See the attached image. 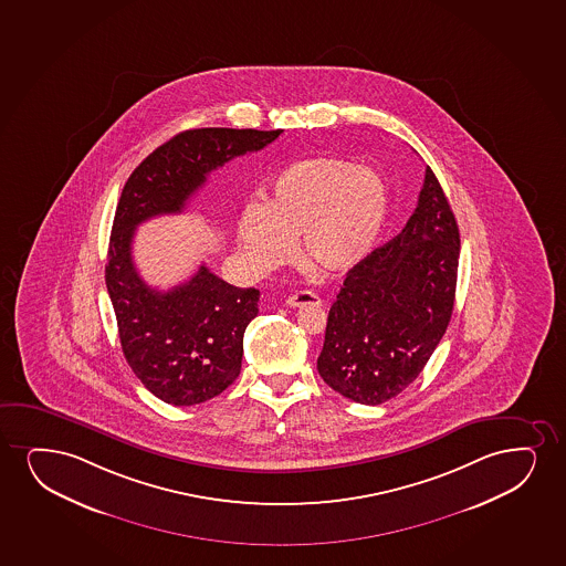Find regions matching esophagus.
I'll return each instance as SVG.
<instances>
[{"mask_svg":"<svg viewBox=\"0 0 566 566\" xmlns=\"http://www.w3.org/2000/svg\"><path fill=\"white\" fill-rule=\"evenodd\" d=\"M286 304H289L291 308H304V306H310V304L319 306L322 298H319L317 294L312 293V291H296V293L289 296Z\"/></svg>","mask_w":566,"mask_h":566,"instance_id":"34e87169","label":"esophagus"}]
</instances>
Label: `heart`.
<instances>
[{"mask_svg":"<svg viewBox=\"0 0 566 566\" xmlns=\"http://www.w3.org/2000/svg\"><path fill=\"white\" fill-rule=\"evenodd\" d=\"M388 210L379 174L346 158H304L273 176L264 205L243 208L237 241L258 272L286 264L298 239L310 270L346 273L371 254Z\"/></svg>","mask_w":566,"mask_h":566,"instance_id":"obj_1","label":"heart"}]
</instances>
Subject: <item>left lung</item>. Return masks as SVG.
<instances>
[{
    "label": "left lung",
    "mask_w": 566,
    "mask_h": 566,
    "mask_svg": "<svg viewBox=\"0 0 566 566\" xmlns=\"http://www.w3.org/2000/svg\"><path fill=\"white\" fill-rule=\"evenodd\" d=\"M459 228L427 166L416 212L346 273L317 371L344 398L379 406L419 377L444 337L458 285Z\"/></svg>",
    "instance_id": "1"
}]
</instances>
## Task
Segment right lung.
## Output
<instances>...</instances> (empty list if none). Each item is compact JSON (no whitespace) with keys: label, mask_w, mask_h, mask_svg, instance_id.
Wrapping results in <instances>:
<instances>
[{"label":"right lung","mask_w":566,"mask_h":566,"mask_svg":"<svg viewBox=\"0 0 566 566\" xmlns=\"http://www.w3.org/2000/svg\"><path fill=\"white\" fill-rule=\"evenodd\" d=\"M283 129H187L132 172L116 207L105 265L122 352L149 392L172 406H195L239 377L243 335L258 315V289H239L201 265L166 293L145 283L132 258L139 223L178 214L208 174L231 158L264 149Z\"/></svg>","instance_id":"add662e5"}]
</instances>
